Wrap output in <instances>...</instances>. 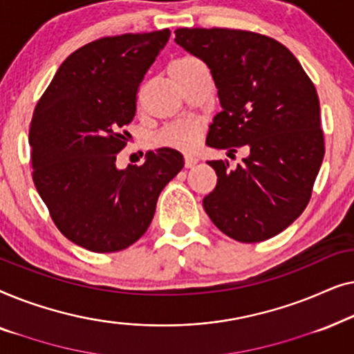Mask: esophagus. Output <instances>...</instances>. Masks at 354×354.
Returning <instances> with one entry per match:
<instances>
[{
  "label": "esophagus",
  "mask_w": 354,
  "mask_h": 354,
  "mask_svg": "<svg viewBox=\"0 0 354 354\" xmlns=\"http://www.w3.org/2000/svg\"><path fill=\"white\" fill-rule=\"evenodd\" d=\"M198 162V158L193 154H185V167H193Z\"/></svg>",
  "instance_id": "esophagus-1"
}]
</instances>
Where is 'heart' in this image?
Wrapping results in <instances>:
<instances>
[{
    "mask_svg": "<svg viewBox=\"0 0 354 354\" xmlns=\"http://www.w3.org/2000/svg\"><path fill=\"white\" fill-rule=\"evenodd\" d=\"M193 57H183L171 66V71H182L193 64H196ZM203 133V125L198 120H187V122L169 124L162 130L154 135V145L158 147H166L180 149V151H193L198 145Z\"/></svg>",
    "mask_w": 354,
    "mask_h": 354,
    "instance_id": "b5f03b06",
    "label": "heart"
}]
</instances>
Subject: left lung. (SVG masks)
I'll use <instances>...</instances> for the list:
<instances>
[{
	"instance_id": "obj_1",
	"label": "left lung",
	"mask_w": 354,
	"mask_h": 354,
	"mask_svg": "<svg viewBox=\"0 0 354 354\" xmlns=\"http://www.w3.org/2000/svg\"><path fill=\"white\" fill-rule=\"evenodd\" d=\"M176 41L211 69L222 111L206 145L250 151L236 169L209 161L216 188L206 214L230 239L256 243L287 229L308 206L324 153L313 80L287 46L239 28H177Z\"/></svg>"
}]
</instances>
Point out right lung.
I'll list each match as a JSON object with an SVG mask.
<instances>
[{
    "label": "right lung",
    "mask_w": 354,
    "mask_h": 354,
    "mask_svg": "<svg viewBox=\"0 0 354 354\" xmlns=\"http://www.w3.org/2000/svg\"><path fill=\"white\" fill-rule=\"evenodd\" d=\"M169 37L164 28L86 43L62 62L33 111L28 143L38 195L61 234L93 253L133 245L183 167L172 148L149 151L140 167H115L138 86Z\"/></svg>",
    "instance_id": "1"
}]
</instances>
